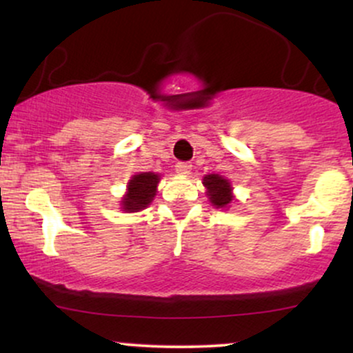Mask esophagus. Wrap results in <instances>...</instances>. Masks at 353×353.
Listing matches in <instances>:
<instances>
[{"label": "esophagus", "instance_id": "esophagus-1", "mask_svg": "<svg viewBox=\"0 0 353 353\" xmlns=\"http://www.w3.org/2000/svg\"><path fill=\"white\" fill-rule=\"evenodd\" d=\"M192 171V164L190 163H177L176 164V172L181 174V176H188Z\"/></svg>", "mask_w": 353, "mask_h": 353}]
</instances>
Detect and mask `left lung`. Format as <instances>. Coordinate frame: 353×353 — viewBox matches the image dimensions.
Wrapping results in <instances>:
<instances>
[{
  "label": "left lung",
  "instance_id": "1",
  "mask_svg": "<svg viewBox=\"0 0 353 353\" xmlns=\"http://www.w3.org/2000/svg\"><path fill=\"white\" fill-rule=\"evenodd\" d=\"M204 185L208 188V196L210 202L216 208H225L232 202V194H230V184L228 179L217 176V174H209L204 177Z\"/></svg>",
  "mask_w": 353,
  "mask_h": 353
}]
</instances>
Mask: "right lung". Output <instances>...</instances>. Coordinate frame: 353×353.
<instances>
[{"label": "right lung", "mask_w": 353, "mask_h": 353, "mask_svg": "<svg viewBox=\"0 0 353 353\" xmlns=\"http://www.w3.org/2000/svg\"><path fill=\"white\" fill-rule=\"evenodd\" d=\"M159 182V176L154 172L137 174L129 182V189L123 199V209L129 212H137V210L148 208L149 202L156 196V188Z\"/></svg>", "instance_id": "right-lung-1"}]
</instances>
